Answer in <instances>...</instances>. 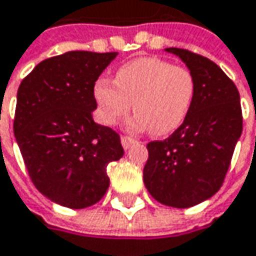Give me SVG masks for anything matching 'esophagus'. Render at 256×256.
Listing matches in <instances>:
<instances>
[{
    "label": "esophagus",
    "mask_w": 256,
    "mask_h": 256,
    "mask_svg": "<svg viewBox=\"0 0 256 256\" xmlns=\"http://www.w3.org/2000/svg\"><path fill=\"white\" fill-rule=\"evenodd\" d=\"M134 144H136V140H134V139H132V138H128V136H123V138H122V145H123V148H124V150L132 148Z\"/></svg>",
    "instance_id": "1"
}]
</instances>
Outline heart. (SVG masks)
<instances>
[{
  "mask_svg": "<svg viewBox=\"0 0 256 256\" xmlns=\"http://www.w3.org/2000/svg\"><path fill=\"white\" fill-rule=\"evenodd\" d=\"M98 116L106 126H116L136 112L130 128H150L154 136H167L186 120L195 96V79L189 68L156 57H140L123 64L114 82L95 83Z\"/></svg>",
  "mask_w": 256,
  "mask_h": 256,
  "instance_id": "b5f03b06",
  "label": "heart"
}]
</instances>
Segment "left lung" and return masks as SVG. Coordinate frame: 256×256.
Returning a JSON list of instances; mask_svg holds the SVG:
<instances>
[{
	"mask_svg": "<svg viewBox=\"0 0 256 256\" xmlns=\"http://www.w3.org/2000/svg\"><path fill=\"white\" fill-rule=\"evenodd\" d=\"M192 72L195 96L183 124L166 140L148 144L144 183L154 199L189 208L216 195L242 134L240 95L211 60L166 48Z\"/></svg>",
	"mask_w": 256,
	"mask_h": 256,
	"instance_id": "1",
	"label": "left lung"
}]
</instances>
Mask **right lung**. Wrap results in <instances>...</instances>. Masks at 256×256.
Segmentation results:
<instances>
[{
    "instance_id": "right-lung-1",
    "label": "right lung",
    "mask_w": 256,
    "mask_h": 256,
    "mask_svg": "<svg viewBox=\"0 0 256 256\" xmlns=\"http://www.w3.org/2000/svg\"><path fill=\"white\" fill-rule=\"evenodd\" d=\"M118 52L70 51L40 61L17 90L14 136L38 190L73 210L96 204L106 166L123 146L112 128L94 122L95 82Z\"/></svg>"
}]
</instances>
